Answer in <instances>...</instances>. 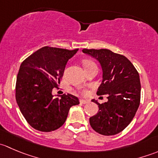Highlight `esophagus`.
Returning <instances> with one entry per match:
<instances>
[{
  "label": "esophagus",
  "instance_id": "esophagus-1",
  "mask_svg": "<svg viewBox=\"0 0 158 158\" xmlns=\"http://www.w3.org/2000/svg\"><path fill=\"white\" fill-rule=\"evenodd\" d=\"M80 103H82V104H87V103H89V100L81 98V99H80Z\"/></svg>",
  "mask_w": 158,
  "mask_h": 158
}]
</instances>
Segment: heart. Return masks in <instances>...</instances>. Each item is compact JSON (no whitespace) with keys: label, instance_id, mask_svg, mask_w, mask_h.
<instances>
[{"label":"heart","instance_id":"heart-1","mask_svg":"<svg viewBox=\"0 0 158 158\" xmlns=\"http://www.w3.org/2000/svg\"><path fill=\"white\" fill-rule=\"evenodd\" d=\"M92 64H95V63H94L92 61H91V60H84V61H83L84 68L88 67V66H91V65H92ZM82 93H83V94H86L87 93V91L86 90H83V91H82Z\"/></svg>","mask_w":158,"mask_h":158}]
</instances>
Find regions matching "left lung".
<instances>
[{"mask_svg":"<svg viewBox=\"0 0 158 158\" xmlns=\"http://www.w3.org/2000/svg\"><path fill=\"white\" fill-rule=\"evenodd\" d=\"M82 52L99 62L102 81L97 95H107L108 102L100 104L96 114L89 118L91 127L102 135H114L131 122L140 105L141 82L138 71L123 55L107 49H83Z\"/></svg>","mask_w":158,"mask_h":158,"instance_id":"1","label":"left lung"}]
</instances>
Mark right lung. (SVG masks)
<instances>
[{"mask_svg": "<svg viewBox=\"0 0 158 158\" xmlns=\"http://www.w3.org/2000/svg\"><path fill=\"white\" fill-rule=\"evenodd\" d=\"M79 49L69 50L44 47L20 65L16 82V101L28 124L40 131H55L65 123L69 109L79 98L63 94L53 98L52 91L60 83L68 60Z\"/></svg>", "mask_w": 158, "mask_h": 158, "instance_id": "right-lung-1", "label": "right lung"}]
</instances>
